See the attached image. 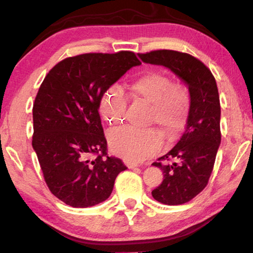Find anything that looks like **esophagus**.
I'll return each instance as SVG.
<instances>
[{
  "mask_svg": "<svg viewBox=\"0 0 253 253\" xmlns=\"http://www.w3.org/2000/svg\"><path fill=\"white\" fill-rule=\"evenodd\" d=\"M125 164L128 169H135L138 166L137 164H135V163H131V162H125Z\"/></svg>",
  "mask_w": 253,
  "mask_h": 253,
  "instance_id": "esophagus-1",
  "label": "esophagus"
}]
</instances>
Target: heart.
<instances>
[{
    "instance_id": "1",
    "label": "heart",
    "mask_w": 253,
    "mask_h": 253,
    "mask_svg": "<svg viewBox=\"0 0 253 253\" xmlns=\"http://www.w3.org/2000/svg\"><path fill=\"white\" fill-rule=\"evenodd\" d=\"M123 90L136 100L147 104L146 125H157L168 139H173L185 127L191 108V95L182 84L173 83L169 75L147 70L123 85ZM122 88L113 85L101 97V114L111 126L124 122L127 100ZM109 146L128 162H140L160 151L163 138L154 128L126 127L111 131Z\"/></svg>"
}]
</instances>
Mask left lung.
Wrapping results in <instances>:
<instances>
[{
	"label": "left lung",
	"mask_w": 253,
	"mask_h": 253,
	"mask_svg": "<svg viewBox=\"0 0 253 253\" xmlns=\"http://www.w3.org/2000/svg\"><path fill=\"white\" fill-rule=\"evenodd\" d=\"M138 55L143 62L169 68L188 85L191 108L185 130L168 154L153 163L164 174L153 198L163 204H184L208 185L221 143L216 81L202 61L188 53L155 50Z\"/></svg>",
	"instance_id": "8db88e82"
}]
</instances>
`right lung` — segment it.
Returning <instances> with one entry per match:
<instances>
[{
	"label": "right lung",
	"mask_w": 253,
	"mask_h": 253,
	"mask_svg": "<svg viewBox=\"0 0 253 253\" xmlns=\"http://www.w3.org/2000/svg\"><path fill=\"white\" fill-rule=\"evenodd\" d=\"M140 61L131 51L84 53L63 59L45 76L33 104L32 146L51 193L72 208L109 198L127 168L108 156L101 97Z\"/></svg>",
	"instance_id": "obj_1"
}]
</instances>
